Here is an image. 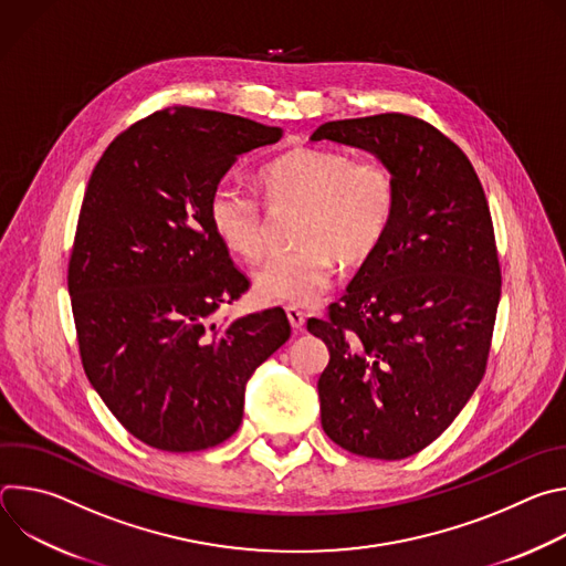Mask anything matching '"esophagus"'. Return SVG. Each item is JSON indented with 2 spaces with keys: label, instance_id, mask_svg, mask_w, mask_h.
Segmentation results:
<instances>
[{
  "label": "esophagus",
  "instance_id": "34e87169",
  "mask_svg": "<svg viewBox=\"0 0 566 566\" xmlns=\"http://www.w3.org/2000/svg\"><path fill=\"white\" fill-rule=\"evenodd\" d=\"M286 317L291 322L293 332H302L304 329V313L297 306H286Z\"/></svg>",
  "mask_w": 566,
  "mask_h": 566
}]
</instances>
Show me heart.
Here are the masks:
<instances>
[{
	"mask_svg": "<svg viewBox=\"0 0 566 566\" xmlns=\"http://www.w3.org/2000/svg\"><path fill=\"white\" fill-rule=\"evenodd\" d=\"M269 208H297L293 249L275 251L255 273L264 304H311L332 282L336 260L367 262L391 226L398 188L380 160H354L325 147H297L260 170ZM208 219L221 244L249 264L266 249L264 208L244 188L219 181L208 197Z\"/></svg>",
	"mask_w": 566,
	"mask_h": 566,
	"instance_id": "1",
	"label": "heart"
}]
</instances>
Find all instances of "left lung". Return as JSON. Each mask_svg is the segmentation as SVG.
Returning <instances> with one entry per match:
<instances>
[{
    "label": "left lung",
    "instance_id": "8db88e82",
    "mask_svg": "<svg viewBox=\"0 0 566 566\" xmlns=\"http://www.w3.org/2000/svg\"><path fill=\"white\" fill-rule=\"evenodd\" d=\"M311 140L371 151L398 188L378 251L327 319L322 430L369 459H406L463 410L486 371L502 271L486 195L468 156L430 123L378 114L319 125Z\"/></svg>",
    "mask_w": 566,
    "mask_h": 566
}]
</instances>
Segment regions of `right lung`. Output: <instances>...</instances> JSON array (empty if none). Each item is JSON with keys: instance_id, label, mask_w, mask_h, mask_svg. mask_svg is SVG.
Returning a JSON list of instances; mask_svg holds the SVG:
<instances>
[{"instance_id": "obj_1", "label": "right lung", "mask_w": 566, "mask_h": 566, "mask_svg": "<svg viewBox=\"0 0 566 566\" xmlns=\"http://www.w3.org/2000/svg\"><path fill=\"white\" fill-rule=\"evenodd\" d=\"M280 138V127L172 107L118 134L92 172L66 275L80 358L151 448L197 452L232 437L249 378L291 336L282 308L212 322L251 282L210 226V190L237 156Z\"/></svg>"}]
</instances>
